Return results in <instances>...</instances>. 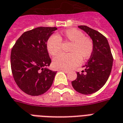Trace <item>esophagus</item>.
<instances>
[{
  "label": "esophagus",
  "mask_w": 123,
  "mask_h": 123,
  "mask_svg": "<svg viewBox=\"0 0 123 123\" xmlns=\"http://www.w3.org/2000/svg\"><path fill=\"white\" fill-rule=\"evenodd\" d=\"M61 71H62L63 72H64V73H66V74H68V72H69V71L68 70H63V69H61Z\"/></svg>",
  "instance_id": "1"
}]
</instances>
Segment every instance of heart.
Wrapping results in <instances>:
<instances>
[{"label":"heart","instance_id":"obj_1","mask_svg":"<svg viewBox=\"0 0 123 123\" xmlns=\"http://www.w3.org/2000/svg\"><path fill=\"white\" fill-rule=\"evenodd\" d=\"M66 40L72 43L70 47V53H61L55 57L53 64L57 69H72L79 65L82 61L89 59L93 52L92 41L84 37L81 31L76 29H69L58 36L51 35L47 41L46 47L49 53L55 56L61 49V41Z\"/></svg>","mask_w":123,"mask_h":123}]
</instances>
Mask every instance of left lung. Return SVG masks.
Returning <instances> with one entry per match:
<instances>
[{
	"label": "left lung",
	"mask_w": 123,
	"mask_h": 123,
	"mask_svg": "<svg viewBox=\"0 0 123 123\" xmlns=\"http://www.w3.org/2000/svg\"><path fill=\"white\" fill-rule=\"evenodd\" d=\"M78 28L85 31L93 42V52L82 73L77 72L76 79L72 82V87L84 95L92 94L105 85L111 74L113 59L107 38L101 33L86 25Z\"/></svg>",
	"instance_id": "1"
}]
</instances>
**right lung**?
<instances>
[{"label": "right lung", "instance_id": "right-lung-1", "mask_svg": "<svg viewBox=\"0 0 123 123\" xmlns=\"http://www.w3.org/2000/svg\"><path fill=\"white\" fill-rule=\"evenodd\" d=\"M57 28L39 27L24 32L11 51L12 74L20 90L32 96L43 94L53 84L56 72L49 69L51 60L46 43Z\"/></svg>", "mask_w": 123, "mask_h": 123}]
</instances>
